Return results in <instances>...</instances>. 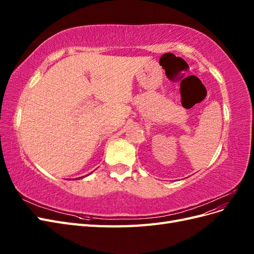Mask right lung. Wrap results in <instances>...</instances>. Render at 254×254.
<instances>
[{
    "label": "right lung",
    "instance_id": "obj_1",
    "mask_svg": "<svg viewBox=\"0 0 254 254\" xmlns=\"http://www.w3.org/2000/svg\"><path fill=\"white\" fill-rule=\"evenodd\" d=\"M80 178H82V177H80Z\"/></svg>",
    "mask_w": 254,
    "mask_h": 254
}]
</instances>
